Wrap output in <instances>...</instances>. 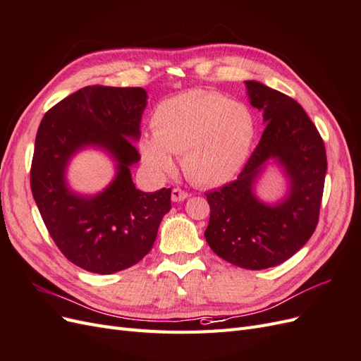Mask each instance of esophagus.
I'll return each instance as SVG.
<instances>
[{"label":"esophagus","instance_id":"34e87169","mask_svg":"<svg viewBox=\"0 0 361 361\" xmlns=\"http://www.w3.org/2000/svg\"><path fill=\"white\" fill-rule=\"evenodd\" d=\"M190 194L187 191H183L180 188H173L171 191V200L173 202H183L185 199H188Z\"/></svg>","mask_w":361,"mask_h":361}]
</instances>
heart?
<instances>
[{
    "label": "heart",
    "instance_id": "obj_1",
    "mask_svg": "<svg viewBox=\"0 0 361 361\" xmlns=\"http://www.w3.org/2000/svg\"><path fill=\"white\" fill-rule=\"evenodd\" d=\"M152 133L154 137L140 141L141 155L152 170L171 171V155H180L190 180L215 187L244 167L256 137V118L243 102L215 92L190 90L155 108Z\"/></svg>",
    "mask_w": 361,
    "mask_h": 361
}]
</instances>
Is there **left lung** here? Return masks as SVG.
Returning a JSON list of instances; mask_svg holds the SVG:
<instances>
[{
    "mask_svg": "<svg viewBox=\"0 0 361 361\" xmlns=\"http://www.w3.org/2000/svg\"><path fill=\"white\" fill-rule=\"evenodd\" d=\"M250 104L267 125L238 179L206 194L204 238L216 256L245 269L277 267L309 241L319 220L326 173L324 141L302 106L257 81H245ZM269 160L288 179L287 197L262 202L254 185Z\"/></svg>",
    "mask_w": 361,
    "mask_h": 361,
    "instance_id": "left-lung-1",
    "label": "left lung"
}]
</instances>
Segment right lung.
Instances as JSON below:
<instances>
[{
  "instance_id": "obj_1",
  "label": "right lung",
  "mask_w": 361,
  "mask_h": 361,
  "mask_svg": "<svg viewBox=\"0 0 361 361\" xmlns=\"http://www.w3.org/2000/svg\"><path fill=\"white\" fill-rule=\"evenodd\" d=\"M147 93L141 87L89 85L64 97L42 118L30 182L51 238L72 264L113 274L143 259L154 245L170 207V188L143 192L130 167L140 161L135 143ZM96 147L116 162V176L94 196L72 192L66 180L70 159Z\"/></svg>"
}]
</instances>
